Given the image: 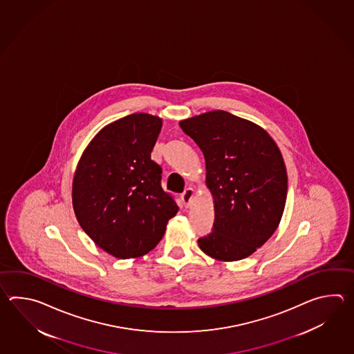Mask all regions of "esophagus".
I'll use <instances>...</instances> for the list:
<instances>
[{"label": "esophagus", "instance_id": "obj_1", "mask_svg": "<svg viewBox=\"0 0 354 354\" xmlns=\"http://www.w3.org/2000/svg\"><path fill=\"white\" fill-rule=\"evenodd\" d=\"M194 196H195V191H194L192 188H186L185 192L180 195V198H182V201H183L186 207H188V206L191 205V203H192Z\"/></svg>", "mask_w": 354, "mask_h": 354}]
</instances>
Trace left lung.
Wrapping results in <instances>:
<instances>
[{"instance_id": "left-lung-1", "label": "left lung", "mask_w": 354, "mask_h": 354, "mask_svg": "<svg viewBox=\"0 0 354 354\" xmlns=\"http://www.w3.org/2000/svg\"><path fill=\"white\" fill-rule=\"evenodd\" d=\"M203 151L215 220L198 247L220 262L252 256L271 238L285 210L287 172L262 127L223 110L180 121Z\"/></svg>"}]
</instances>
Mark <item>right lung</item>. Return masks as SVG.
Wrapping results in <instances>:
<instances>
[{
  "label": "right lung",
  "instance_id": "right-lung-1",
  "mask_svg": "<svg viewBox=\"0 0 354 354\" xmlns=\"http://www.w3.org/2000/svg\"><path fill=\"white\" fill-rule=\"evenodd\" d=\"M162 124V118L145 113L107 124L75 168V218L97 247L120 259L156 248L178 211L160 186L162 168L151 158Z\"/></svg>",
  "mask_w": 354,
  "mask_h": 354
}]
</instances>
